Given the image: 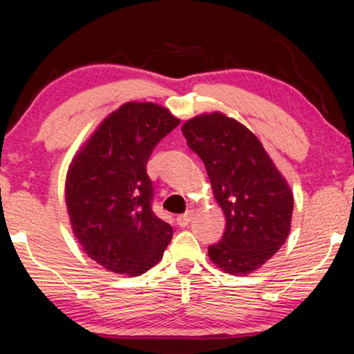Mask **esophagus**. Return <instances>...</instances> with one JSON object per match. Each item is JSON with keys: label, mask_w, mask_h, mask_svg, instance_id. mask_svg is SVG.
I'll list each match as a JSON object with an SVG mask.
<instances>
[{"label": "esophagus", "mask_w": 354, "mask_h": 354, "mask_svg": "<svg viewBox=\"0 0 354 354\" xmlns=\"http://www.w3.org/2000/svg\"><path fill=\"white\" fill-rule=\"evenodd\" d=\"M192 221V212H187V214H182L177 217V225L178 227H187Z\"/></svg>", "instance_id": "34e87169"}]
</instances>
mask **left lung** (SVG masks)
<instances>
[{"mask_svg":"<svg viewBox=\"0 0 354 354\" xmlns=\"http://www.w3.org/2000/svg\"><path fill=\"white\" fill-rule=\"evenodd\" d=\"M188 147L205 162L216 201L225 214L221 241L207 248L232 275L259 269L290 234L293 195L253 132L222 113L201 114L182 127Z\"/></svg>","mask_w":354,"mask_h":354,"instance_id":"left-lung-1","label":"left lung"}]
</instances>
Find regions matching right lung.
<instances>
[{
    "label": "right lung",
    "instance_id": "right-lung-1",
    "mask_svg": "<svg viewBox=\"0 0 354 354\" xmlns=\"http://www.w3.org/2000/svg\"><path fill=\"white\" fill-rule=\"evenodd\" d=\"M180 120L154 103H125L77 153L66 180L72 230L88 258L115 274L147 272L171 243L172 227L153 212L147 162Z\"/></svg>",
    "mask_w": 354,
    "mask_h": 354
}]
</instances>
